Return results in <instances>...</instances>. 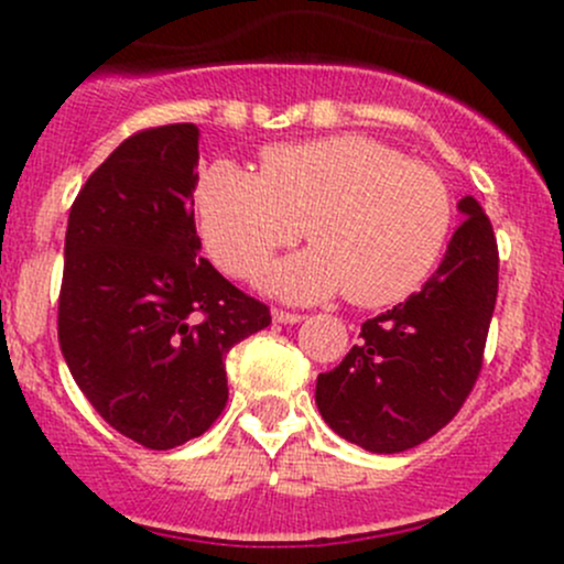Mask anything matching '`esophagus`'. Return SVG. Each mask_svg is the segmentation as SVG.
<instances>
[{
  "mask_svg": "<svg viewBox=\"0 0 564 564\" xmlns=\"http://www.w3.org/2000/svg\"><path fill=\"white\" fill-rule=\"evenodd\" d=\"M273 321L283 323V326H294V323H302L304 315L300 313H286V310H273Z\"/></svg>",
  "mask_w": 564,
  "mask_h": 564,
  "instance_id": "obj_1",
  "label": "esophagus"
}]
</instances>
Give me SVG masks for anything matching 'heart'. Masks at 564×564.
Masks as SVG:
<instances>
[{"label":"heart","instance_id":"obj_1","mask_svg":"<svg viewBox=\"0 0 564 564\" xmlns=\"http://www.w3.org/2000/svg\"><path fill=\"white\" fill-rule=\"evenodd\" d=\"M196 204L200 236L225 273L254 275L304 228L313 246L270 264L262 286L289 302L347 291L364 307L422 286L453 223L437 172L360 134L273 145L260 174L215 161L200 174Z\"/></svg>","mask_w":564,"mask_h":564}]
</instances>
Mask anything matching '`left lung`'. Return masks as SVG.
I'll return each instance as SVG.
<instances>
[{
    "instance_id": "8db88e82",
    "label": "left lung",
    "mask_w": 564,
    "mask_h": 564,
    "mask_svg": "<svg viewBox=\"0 0 564 564\" xmlns=\"http://www.w3.org/2000/svg\"><path fill=\"white\" fill-rule=\"evenodd\" d=\"M422 291L360 326V341L321 373L315 403L347 443L371 453L416 448L464 405L482 368L498 294V249L477 198Z\"/></svg>"
}]
</instances>
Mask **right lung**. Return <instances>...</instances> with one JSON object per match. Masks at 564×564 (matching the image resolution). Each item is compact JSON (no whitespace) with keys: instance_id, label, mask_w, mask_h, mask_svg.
I'll use <instances>...</instances> for the list:
<instances>
[{"instance_id":"1","label":"right lung","mask_w":564,"mask_h":564,"mask_svg":"<svg viewBox=\"0 0 564 564\" xmlns=\"http://www.w3.org/2000/svg\"><path fill=\"white\" fill-rule=\"evenodd\" d=\"M198 127L132 134L68 215L57 339L84 398L151 451L204 435L228 403L225 355L270 310L198 257Z\"/></svg>"}]
</instances>
